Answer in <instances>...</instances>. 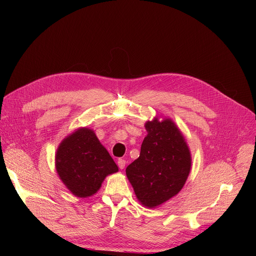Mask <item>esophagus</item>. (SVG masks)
<instances>
[{"label":"esophagus","instance_id":"obj_1","mask_svg":"<svg viewBox=\"0 0 256 256\" xmlns=\"http://www.w3.org/2000/svg\"><path fill=\"white\" fill-rule=\"evenodd\" d=\"M117 164H118V167H119L120 169H124V168L126 167V160H124V158H119V160H117Z\"/></svg>","mask_w":256,"mask_h":256}]
</instances>
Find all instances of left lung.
<instances>
[{
    "mask_svg": "<svg viewBox=\"0 0 256 256\" xmlns=\"http://www.w3.org/2000/svg\"><path fill=\"white\" fill-rule=\"evenodd\" d=\"M140 156L126 167V176L140 202L156 208L176 196L191 170V152L182 134L170 118L145 124Z\"/></svg>",
    "mask_w": 256,
    "mask_h": 256,
    "instance_id": "left-lung-1",
    "label": "left lung"
}]
</instances>
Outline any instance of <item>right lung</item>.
<instances>
[{
  "label": "right lung",
  "mask_w": 256,
  "mask_h": 256,
  "mask_svg": "<svg viewBox=\"0 0 256 256\" xmlns=\"http://www.w3.org/2000/svg\"><path fill=\"white\" fill-rule=\"evenodd\" d=\"M56 170L60 180L74 196L96 194L106 176L118 171L96 132L80 128L67 136L56 154Z\"/></svg>",
  "instance_id": "add662e5"
}]
</instances>
